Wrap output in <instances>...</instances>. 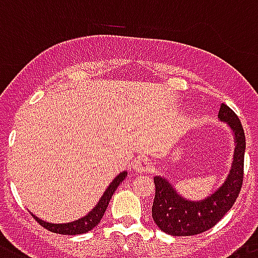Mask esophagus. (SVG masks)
<instances>
[{
    "instance_id": "34e87169",
    "label": "esophagus",
    "mask_w": 258,
    "mask_h": 258,
    "mask_svg": "<svg viewBox=\"0 0 258 258\" xmlns=\"http://www.w3.org/2000/svg\"><path fill=\"white\" fill-rule=\"evenodd\" d=\"M134 169L139 173H149L152 172L153 165L148 159H143L142 157V159L136 160L135 164H134Z\"/></svg>"
}]
</instances>
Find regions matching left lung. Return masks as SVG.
Returning a JSON list of instances; mask_svg holds the SVG:
<instances>
[{"label":"left lung","instance_id":"8db88e82","mask_svg":"<svg viewBox=\"0 0 258 258\" xmlns=\"http://www.w3.org/2000/svg\"><path fill=\"white\" fill-rule=\"evenodd\" d=\"M218 118L228 123L235 134L236 148L232 169L219 190L203 201H187L177 194L165 178L155 177V201L152 218L161 231L173 236H191L213 228L233 206L244 179L245 135L239 116L222 103Z\"/></svg>","mask_w":258,"mask_h":258}]
</instances>
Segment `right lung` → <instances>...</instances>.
<instances>
[{"instance_id":"add662e5","label":"right lung","mask_w":258,"mask_h":258,"mask_svg":"<svg viewBox=\"0 0 258 258\" xmlns=\"http://www.w3.org/2000/svg\"><path fill=\"white\" fill-rule=\"evenodd\" d=\"M127 176V172H122L120 174L114 178L111 183L109 185V187L106 189V191L103 192L102 198L99 199V202L97 203V206L90 211L86 216L81 218L79 220H75V222L66 223V224H53V223H47L44 220H40L39 218H36L35 215L34 219L40 224L42 227H44L45 229H48L51 232L55 233H61V235H80V233H86L89 232L90 229H93L94 227L101 222L103 214H105L106 209L109 206L110 199H111L112 194L115 192L116 187H118L120 183H122L123 179Z\"/></svg>"}]
</instances>
